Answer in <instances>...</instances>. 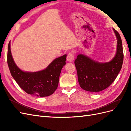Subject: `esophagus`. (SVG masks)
Masks as SVG:
<instances>
[{
    "instance_id": "obj_1",
    "label": "esophagus",
    "mask_w": 131,
    "mask_h": 131,
    "mask_svg": "<svg viewBox=\"0 0 131 131\" xmlns=\"http://www.w3.org/2000/svg\"><path fill=\"white\" fill-rule=\"evenodd\" d=\"M74 59V54L72 52H69L67 55V60L68 62H73Z\"/></svg>"
}]
</instances>
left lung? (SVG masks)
Returning a JSON list of instances; mask_svg holds the SVG:
<instances>
[{
	"mask_svg": "<svg viewBox=\"0 0 131 131\" xmlns=\"http://www.w3.org/2000/svg\"><path fill=\"white\" fill-rule=\"evenodd\" d=\"M113 30L117 40V52L110 62L100 63L80 54L75 60L79 85L85 91L97 92L108 88L121 69L124 60L122 40L118 31Z\"/></svg>",
	"mask_w": 131,
	"mask_h": 131,
	"instance_id": "8db88e82",
	"label": "left lung"
}]
</instances>
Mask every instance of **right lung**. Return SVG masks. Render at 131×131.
<instances>
[{
    "mask_svg": "<svg viewBox=\"0 0 131 131\" xmlns=\"http://www.w3.org/2000/svg\"><path fill=\"white\" fill-rule=\"evenodd\" d=\"M66 57L67 54H64L56 58L45 69L40 72H25L18 68L13 60L10 41L7 61L12 77L23 91L32 96L46 97L56 90L62 68L66 64Z\"/></svg>",
    "mask_w": 131,
    "mask_h": 131,
    "instance_id": "add662e5",
    "label": "right lung"
}]
</instances>
